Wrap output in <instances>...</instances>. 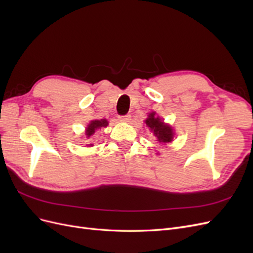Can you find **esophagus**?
Returning <instances> with one entry per match:
<instances>
[{
    "label": "esophagus",
    "instance_id": "1",
    "mask_svg": "<svg viewBox=\"0 0 253 253\" xmlns=\"http://www.w3.org/2000/svg\"><path fill=\"white\" fill-rule=\"evenodd\" d=\"M119 120L122 121V122H128L129 120H131V115L129 114H126V115H120V116H118Z\"/></svg>",
    "mask_w": 253,
    "mask_h": 253
}]
</instances>
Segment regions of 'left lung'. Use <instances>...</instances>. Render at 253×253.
<instances>
[{"mask_svg":"<svg viewBox=\"0 0 253 253\" xmlns=\"http://www.w3.org/2000/svg\"><path fill=\"white\" fill-rule=\"evenodd\" d=\"M145 124L151 128V131L157 137L159 142H170L173 139V129L171 126L165 125L160 120L159 117L155 116V113L153 112L149 115V117L145 119Z\"/></svg>","mask_w":253,"mask_h":253,"instance_id":"obj_1","label":"left lung"}]
</instances>
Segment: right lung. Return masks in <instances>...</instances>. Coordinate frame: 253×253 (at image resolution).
Masks as SVG:
<instances>
[{
  "label": "right lung",
  "instance_id": "add662e5",
  "mask_svg": "<svg viewBox=\"0 0 253 253\" xmlns=\"http://www.w3.org/2000/svg\"><path fill=\"white\" fill-rule=\"evenodd\" d=\"M108 125H109V122L106 121L105 119L90 121V124H89V125L87 126V127H86V132H85L86 138H90V137L93 136L94 133L96 132V129L108 126Z\"/></svg>",
  "mask_w": 253,
  "mask_h": 253
}]
</instances>
